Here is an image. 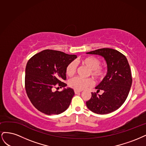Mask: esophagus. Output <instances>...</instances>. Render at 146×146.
Segmentation results:
<instances>
[{"label": "esophagus", "instance_id": "34e87169", "mask_svg": "<svg viewBox=\"0 0 146 146\" xmlns=\"http://www.w3.org/2000/svg\"><path fill=\"white\" fill-rule=\"evenodd\" d=\"M81 92V91H78V90H74V93L75 94H78Z\"/></svg>", "mask_w": 146, "mask_h": 146}]
</instances>
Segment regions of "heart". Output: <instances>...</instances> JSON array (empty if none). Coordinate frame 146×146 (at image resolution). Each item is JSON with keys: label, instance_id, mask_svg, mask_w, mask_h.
Listing matches in <instances>:
<instances>
[{"label": "heart", "instance_id": "b5f03b06", "mask_svg": "<svg viewBox=\"0 0 146 146\" xmlns=\"http://www.w3.org/2000/svg\"><path fill=\"white\" fill-rule=\"evenodd\" d=\"M80 62L90 69V74L93 77L99 79L104 76L105 71L100 67L101 61L94 56H87L80 60ZM76 70V64L74 61L70 62L65 69L67 76H73ZM93 85L92 79H83L79 77L74 78L68 81V86L75 90L81 91Z\"/></svg>", "mask_w": 146, "mask_h": 146}]
</instances>
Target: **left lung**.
<instances>
[{
	"mask_svg": "<svg viewBox=\"0 0 146 146\" xmlns=\"http://www.w3.org/2000/svg\"><path fill=\"white\" fill-rule=\"evenodd\" d=\"M87 54H96L104 58L107 73L102 81L95 87L97 92L92 93L90 100L86 102L88 109L97 114H108L123 104L127 98L132 83L130 65L125 56L111 48H101Z\"/></svg>",
	"mask_w": 146,
	"mask_h": 146,
	"instance_id": "1",
	"label": "left lung"
}]
</instances>
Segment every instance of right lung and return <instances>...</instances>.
Listing matches in <instances>:
<instances>
[{"instance_id": "add662e5", "label": "right lung", "mask_w": 146, "mask_h": 146, "mask_svg": "<svg viewBox=\"0 0 146 146\" xmlns=\"http://www.w3.org/2000/svg\"><path fill=\"white\" fill-rule=\"evenodd\" d=\"M77 58L75 54L45 50L28 61L25 68V85L27 96L39 111L44 113L59 115L66 110L74 95L73 89L65 88V69ZM56 83L64 88L61 92L53 91Z\"/></svg>"}]
</instances>
